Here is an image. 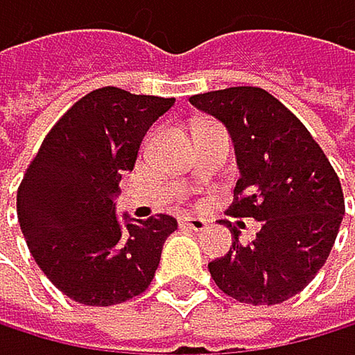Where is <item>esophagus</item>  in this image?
<instances>
[{"label":"esophagus","mask_w":355,"mask_h":355,"mask_svg":"<svg viewBox=\"0 0 355 355\" xmlns=\"http://www.w3.org/2000/svg\"><path fill=\"white\" fill-rule=\"evenodd\" d=\"M181 227H187V230H193V232H202L207 230V219L202 217H181Z\"/></svg>","instance_id":"34e87169"}]
</instances>
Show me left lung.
<instances>
[{"label":"left lung","mask_w":355,"mask_h":355,"mask_svg":"<svg viewBox=\"0 0 355 355\" xmlns=\"http://www.w3.org/2000/svg\"><path fill=\"white\" fill-rule=\"evenodd\" d=\"M219 119L236 151L241 179L232 217L262 221L255 241L209 264L217 288L247 304H279L302 292L326 264L345 215L340 181L300 119L260 87H230L191 95Z\"/></svg>","instance_id":"8db88e82"}]
</instances>
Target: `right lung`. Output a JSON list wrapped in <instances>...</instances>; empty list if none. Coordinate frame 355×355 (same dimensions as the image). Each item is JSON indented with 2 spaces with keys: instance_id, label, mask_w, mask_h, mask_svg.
Masks as SVG:
<instances>
[{
  "instance_id": "obj_1",
  "label": "right lung",
  "mask_w": 355,
  "mask_h": 355,
  "mask_svg": "<svg viewBox=\"0 0 355 355\" xmlns=\"http://www.w3.org/2000/svg\"><path fill=\"white\" fill-rule=\"evenodd\" d=\"M172 106L174 98L95 89L57 121L29 164L19 223L35 264L67 298L110 306L151 285L176 219L159 213L123 225L112 200L146 130Z\"/></svg>"
}]
</instances>
